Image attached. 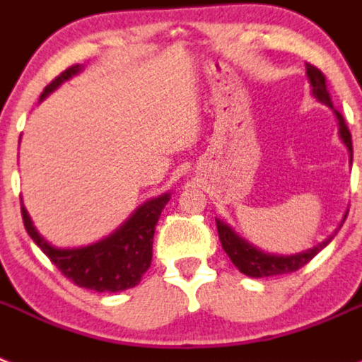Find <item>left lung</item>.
Returning <instances> with one entry per match:
<instances>
[{"label": "left lung", "mask_w": 362, "mask_h": 362, "mask_svg": "<svg viewBox=\"0 0 362 362\" xmlns=\"http://www.w3.org/2000/svg\"><path fill=\"white\" fill-rule=\"evenodd\" d=\"M305 75H308L309 86H311V95L320 101L322 105L329 106L333 114L337 117V124H339V138L342 139V144L346 145L348 153H350V163L354 162V147H351V134L348 127L344 123V117H342L339 112L333 108V103L329 99V93H327L326 88V77L322 75V71L311 64H305ZM346 215L342 217V223L346 221ZM217 221V232L218 239H221V245H223L224 252L228 254V257L232 259V263L239 269V272L250 276V278H267V276H279V274H289L294 270L302 269L305 263L317 256L322 248H326L333 238L337 235V230H341V226L337 228L335 233L329 235L327 239H324L322 243H318L317 247L309 248V250L298 252V254H291V256H281V254H270V252L261 250V248L254 247L252 243H248L247 239L241 238L235 230L228 223L221 221V218H215Z\"/></svg>", "instance_id": "1"}]
</instances>
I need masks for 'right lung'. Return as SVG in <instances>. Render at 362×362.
Returning a JSON list of instances; mask_svg holds the SVG:
<instances>
[{
	"instance_id": "obj_1",
	"label": "right lung",
	"mask_w": 362,
	"mask_h": 362,
	"mask_svg": "<svg viewBox=\"0 0 362 362\" xmlns=\"http://www.w3.org/2000/svg\"><path fill=\"white\" fill-rule=\"evenodd\" d=\"M81 71H83V66L75 64L60 73L53 83L45 86L40 101H44L60 84ZM169 199H171L169 191L160 197H153L139 208H136L132 215L119 228H115L110 235L92 245L77 248H59L51 245L36 230L23 202H21V217L33 241L73 284L84 289L97 291V293H119V291L136 287L141 281V276L151 267L154 230Z\"/></svg>"
}]
</instances>
